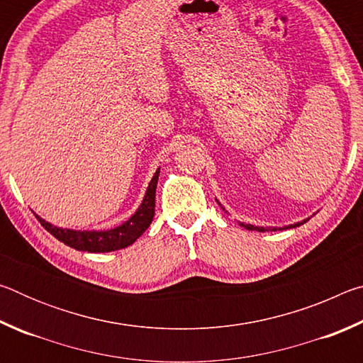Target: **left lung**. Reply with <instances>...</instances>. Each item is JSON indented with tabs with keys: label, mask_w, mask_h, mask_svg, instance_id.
<instances>
[{
	"label": "left lung",
	"mask_w": 363,
	"mask_h": 363,
	"mask_svg": "<svg viewBox=\"0 0 363 363\" xmlns=\"http://www.w3.org/2000/svg\"><path fill=\"white\" fill-rule=\"evenodd\" d=\"M306 220H307V219L301 220V223H296V224L286 225V227H279V230L288 229V227H298V225H301V224H304ZM240 225H242V227H245V229H248V230H257V232H266V230H277V227H266V229H264V227H257V225H251V224H243V223H240Z\"/></svg>",
	"instance_id": "left-lung-1"
}]
</instances>
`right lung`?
Wrapping results in <instances>:
<instances>
[{
  "label": "right lung",
  "mask_w": 363,
  "mask_h": 363,
  "mask_svg": "<svg viewBox=\"0 0 363 363\" xmlns=\"http://www.w3.org/2000/svg\"><path fill=\"white\" fill-rule=\"evenodd\" d=\"M158 174L160 168L157 169V173L153 174L149 187H147L143 203L138 208V211L134 213L126 223L115 227V229L72 230L52 225L51 223H46V220L41 219L40 216H36V219H38L40 224L45 227L51 235L56 237L59 242H62L67 247L75 248L78 251H88V253H108V251L126 248L136 242L138 238L149 229L153 216H155V192Z\"/></svg>",
  "instance_id": "obj_1"
}]
</instances>
